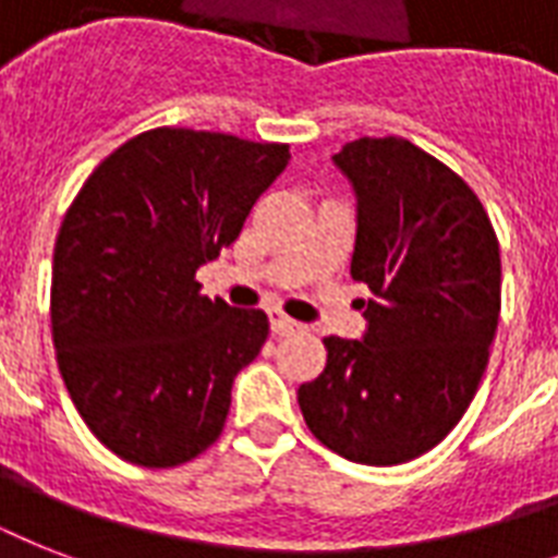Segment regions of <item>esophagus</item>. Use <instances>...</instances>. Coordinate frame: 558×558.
Wrapping results in <instances>:
<instances>
[{
  "instance_id": "esophagus-1",
  "label": "esophagus",
  "mask_w": 558,
  "mask_h": 558,
  "mask_svg": "<svg viewBox=\"0 0 558 558\" xmlns=\"http://www.w3.org/2000/svg\"><path fill=\"white\" fill-rule=\"evenodd\" d=\"M269 322L275 336H289V332L301 330V324H298L295 318H289L287 313H280V310H269Z\"/></svg>"
}]
</instances>
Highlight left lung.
Segmentation results:
<instances>
[{
    "mask_svg": "<svg viewBox=\"0 0 558 558\" xmlns=\"http://www.w3.org/2000/svg\"><path fill=\"white\" fill-rule=\"evenodd\" d=\"M332 159L359 196L350 275L373 298L365 339H324L327 365L298 405L330 451L397 466L432 451L475 399L501 315V252L475 191L408 138H356Z\"/></svg>",
    "mask_w": 558,
    "mask_h": 558,
    "instance_id": "1",
    "label": "left lung"
}]
</instances>
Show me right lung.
Wrapping results in <instances>:
<instances>
[{
  "label": "right lung",
  "mask_w": 558,
  "mask_h": 558,
  "mask_svg": "<svg viewBox=\"0 0 558 558\" xmlns=\"http://www.w3.org/2000/svg\"><path fill=\"white\" fill-rule=\"evenodd\" d=\"M289 144L156 126L109 153L65 210L51 339L83 423L135 466L217 442L234 376L269 336L263 310L202 295L196 269L234 243Z\"/></svg>",
  "instance_id": "1"
}]
</instances>
